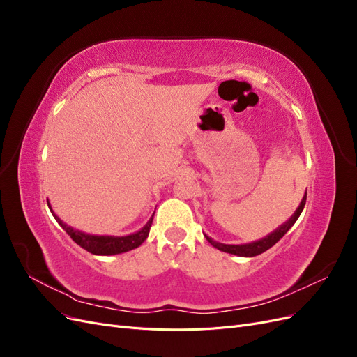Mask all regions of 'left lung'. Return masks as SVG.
I'll return each instance as SVG.
<instances>
[{
  "label": "left lung",
  "mask_w": 357,
  "mask_h": 357,
  "mask_svg": "<svg viewBox=\"0 0 357 357\" xmlns=\"http://www.w3.org/2000/svg\"><path fill=\"white\" fill-rule=\"evenodd\" d=\"M305 201H307V192L304 198H302L299 207L296 208V211L291 214V218L284 222L282 226H278V228L275 231H273L269 235L264 236V238L257 240V241H252V243H247V244H223V243H218L214 241L213 238H210L208 235H205V238H207V241L218 248V250L220 252H225V253H231V255H236V256H243V257H252V256H257L261 255L264 252H266L268 248H271L282 236L291 228V226L295 225V222L298 220V218L301 215L302 210H304V205H305Z\"/></svg>",
  "instance_id": "left-lung-1"
}]
</instances>
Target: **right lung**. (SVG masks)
Wrapping results in <instances>:
<instances>
[{"label": "right lung", "instance_id": "add662e5", "mask_svg": "<svg viewBox=\"0 0 357 357\" xmlns=\"http://www.w3.org/2000/svg\"><path fill=\"white\" fill-rule=\"evenodd\" d=\"M47 205L53 214V218H55L56 222L62 226V229L71 236L73 241L77 243L80 247H83L84 250H88L89 253L98 255V256H110V255L125 253V252L132 250V248H137L138 245H142L149 236L150 226H152V222H153V215H152V218L149 219V222L143 226L142 229L134 232V234H129V235H122V236L92 235V234L82 232L79 229H74L73 226H68L66 222H62L55 214V211L52 210L49 199H47Z\"/></svg>", "mask_w": 357, "mask_h": 357}]
</instances>
